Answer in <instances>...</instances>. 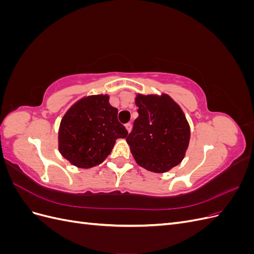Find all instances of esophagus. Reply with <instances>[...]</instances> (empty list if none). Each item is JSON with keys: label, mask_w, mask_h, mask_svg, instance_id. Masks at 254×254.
<instances>
[{"label": "esophagus", "mask_w": 254, "mask_h": 254, "mask_svg": "<svg viewBox=\"0 0 254 254\" xmlns=\"http://www.w3.org/2000/svg\"><path fill=\"white\" fill-rule=\"evenodd\" d=\"M125 127H126V129H127V131H128V132L131 131V128H132L131 123H127V124L125 125Z\"/></svg>", "instance_id": "1"}]
</instances>
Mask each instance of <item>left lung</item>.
<instances>
[{
	"label": "left lung",
	"instance_id": "left-lung-1",
	"mask_svg": "<svg viewBox=\"0 0 254 254\" xmlns=\"http://www.w3.org/2000/svg\"><path fill=\"white\" fill-rule=\"evenodd\" d=\"M139 117L126 141L136 163L153 173L178 165L190 142V125L179 105L167 94H137Z\"/></svg>",
	"mask_w": 254,
	"mask_h": 254
}]
</instances>
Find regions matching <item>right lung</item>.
Returning <instances> with one entry per match:
<instances>
[{"label":"right lung","instance_id":"add662e5","mask_svg":"<svg viewBox=\"0 0 254 254\" xmlns=\"http://www.w3.org/2000/svg\"><path fill=\"white\" fill-rule=\"evenodd\" d=\"M128 131L118 120L108 95H91L75 103L61 120L58 142L64 158L80 168L101 164L115 141Z\"/></svg>","mask_w":254,"mask_h":254}]
</instances>
